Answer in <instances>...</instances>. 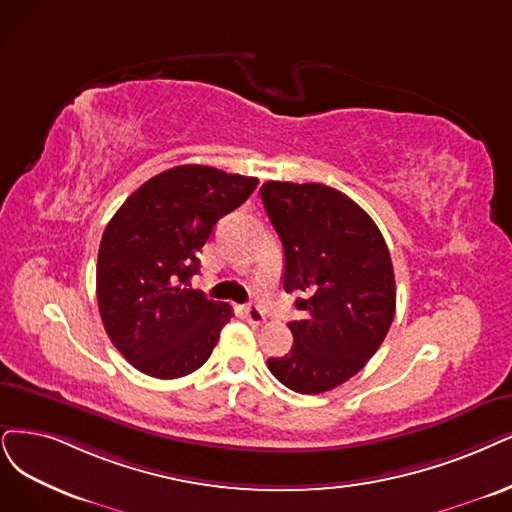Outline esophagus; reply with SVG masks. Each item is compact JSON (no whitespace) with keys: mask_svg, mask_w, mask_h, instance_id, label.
I'll use <instances>...</instances> for the list:
<instances>
[{"mask_svg":"<svg viewBox=\"0 0 512 512\" xmlns=\"http://www.w3.org/2000/svg\"><path fill=\"white\" fill-rule=\"evenodd\" d=\"M242 312H244V316H246V320H249L251 325H261V323H266V314H263L257 306H244L242 308Z\"/></svg>","mask_w":512,"mask_h":512,"instance_id":"obj_1","label":"esophagus"}]
</instances>
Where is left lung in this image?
Segmentation results:
<instances>
[{
	"mask_svg": "<svg viewBox=\"0 0 512 512\" xmlns=\"http://www.w3.org/2000/svg\"><path fill=\"white\" fill-rule=\"evenodd\" d=\"M266 213L285 249L282 287L299 293L293 348L270 358L280 384L320 394L348 382L382 346L396 287L390 251L373 219L346 194L320 183L268 181Z\"/></svg>",
	"mask_w": 512,
	"mask_h": 512,
	"instance_id": "8db88e82",
	"label": "left lung"
}]
</instances>
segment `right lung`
I'll use <instances>...</instances> for the list:
<instances>
[{"mask_svg":"<svg viewBox=\"0 0 512 512\" xmlns=\"http://www.w3.org/2000/svg\"><path fill=\"white\" fill-rule=\"evenodd\" d=\"M257 183L213 166H175L145 181L107 223L97 261L99 312L113 346L141 373L175 380L208 361L234 312L187 285L217 221Z\"/></svg>","mask_w":512,"mask_h":512,"instance_id":"right-lung-1","label":"right lung"}]
</instances>
